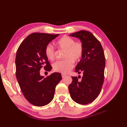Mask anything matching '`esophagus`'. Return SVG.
<instances>
[{
	"instance_id": "esophagus-1",
	"label": "esophagus",
	"mask_w": 127,
	"mask_h": 127,
	"mask_svg": "<svg viewBox=\"0 0 127 127\" xmlns=\"http://www.w3.org/2000/svg\"><path fill=\"white\" fill-rule=\"evenodd\" d=\"M66 76V75H65V74H61V76H62V77H63V78L64 77V76Z\"/></svg>"
}]
</instances>
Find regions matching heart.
<instances>
[{"label":"heart","mask_w":127,"mask_h":127,"mask_svg":"<svg viewBox=\"0 0 127 127\" xmlns=\"http://www.w3.org/2000/svg\"><path fill=\"white\" fill-rule=\"evenodd\" d=\"M56 45L60 49L64 50L63 55L64 59L53 64V69L56 72L67 74L74 67V62H78L82 58L84 53L83 44L80 42L75 41L74 39L69 36L64 35L56 42ZM44 53L49 60H54L55 50L51 44L46 46Z\"/></svg>","instance_id":"obj_1"}]
</instances>
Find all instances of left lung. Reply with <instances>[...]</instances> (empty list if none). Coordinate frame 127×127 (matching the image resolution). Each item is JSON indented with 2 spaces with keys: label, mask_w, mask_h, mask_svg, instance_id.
Here are the masks:
<instances>
[{
  "label": "left lung",
  "mask_w": 127,
  "mask_h": 127,
  "mask_svg": "<svg viewBox=\"0 0 127 127\" xmlns=\"http://www.w3.org/2000/svg\"><path fill=\"white\" fill-rule=\"evenodd\" d=\"M70 36L79 38L84 46L82 58L75 71L79 74L82 72L83 76L81 80H78L79 76L72 77L69 91L75 102L87 104L97 97L102 89L104 79V53L100 42L90 32L80 31Z\"/></svg>",
  "instance_id": "1"
}]
</instances>
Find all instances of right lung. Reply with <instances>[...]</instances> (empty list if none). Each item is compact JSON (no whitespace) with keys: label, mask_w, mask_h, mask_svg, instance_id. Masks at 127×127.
Returning a JSON list of instances; mask_svg holds the SVG:
<instances>
[{"label":"right lung","mask_w":127,"mask_h":127,"mask_svg":"<svg viewBox=\"0 0 127 127\" xmlns=\"http://www.w3.org/2000/svg\"><path fill=\"white\" fill-rule=\"evenodd\" d=\"M59 34L33 33L26 37L17 50L16 76L24 97L31 104L42 106L54 97L55 88L62 79L61 74L54 72L44 78L40 74L42 68L47 71L52 67L45 55L49 42Z\"/></svg>","instance_id":"1"}]
</instances>
